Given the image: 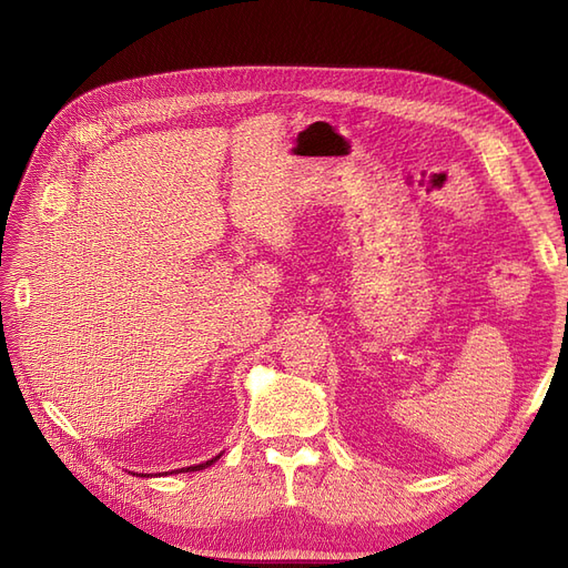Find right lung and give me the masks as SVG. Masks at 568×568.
Segmentation results:
<instances>
[{
	"instance_id": "add662e5",
	"label": "right lung",
	"mask_w": 568,
	"mask_h": 568,
	"mask_svg": "<svg viewBox=\"0 0 568 568\" xmlns=\"http://www.w3.org/2000/svg\"><path fill=\"white\" fill-rule=\"evenodd\" d=\"M215 459H220V455H217V457H213V459H209V462L194 464V467H182V469H178V471H201V469H205V467H211V464H213ZM165 474H168V471H165ZM170 474H175V471H170ZM142 476H146V474H142Z\"/></svg>"
}]
</instances>
